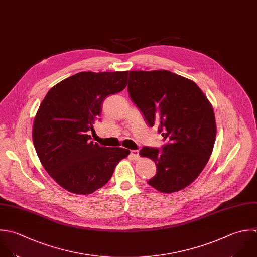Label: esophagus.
<instances>
[{
  "label": "esophagus",
  "mask_w": 257,
  "mask_h": 257,
  "mask_svg": "<svg viewBox=\"0 0 257 257\" xmlns=\"http://www.w3.org/2000/svg\"><path fill=\"white\" fill-rule=\"evenodd\" d=\"M130 157L134 160H138L139 159V151L138 150H131L130 152Z\"/></svg>",
  "instance_id": "obj_1"
}]
</instances>
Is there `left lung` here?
<instances>
[{"mask_svg":"<svg viewBox=\"0 0 257 257\" xmlns=\"http://www.w3.org/2000/svg\"><path fill=\"white\" fill-rule=\"evenodd\" d=\"M128 91L147 124L156 126L166 141L160 149L140 150L157 166L147 183L164 193L187 187L213 150L216 123L211 104L193 81L166 70L130 71Z\"/></svg>","mask_w":257,"mask_h":257,"instance_id":"obj_1","label":"left lung"}]
</instances>
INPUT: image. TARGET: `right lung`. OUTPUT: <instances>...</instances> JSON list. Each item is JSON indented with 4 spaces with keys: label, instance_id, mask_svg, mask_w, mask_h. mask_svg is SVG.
Wrapping results in <instances>:
<instances>
[{
    "label": "right lung",
    "instance_id": "right-lung-1",
    "mask_svg": "<svg viewBox=\"0 0 257 257\" xmlns=\"http://www.w3.org/2000/svg\"><path fill=\"white\" fill-rule=\"evenodd\" d=\"M128 71L80 72L55 85L42 101L33 125L37 155L66 190L87 195L103 187L129 150L91 141L90 131L109 95L125 89Z\"/></svg>",
    "mask_w": 257,
    "mask_h": 257
}]
</instances>
